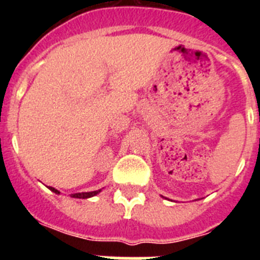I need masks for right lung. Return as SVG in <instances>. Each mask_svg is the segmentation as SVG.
<instances>
[{"mask_svg": "<svg viewBox=\"0 0 260 260\" xmlns=\"http://www.w3.org/2000/svg\"><path fill=\"white\" fill-rule=\"evenodd\" d=\"M49 189L52 190L53 192L59 194L58 190L54 189V187H49ZM100 191H102V189L96 190V191H89V192H77V194H71V197H73V198H78V199H87V198H91V197H95V195H98Z\"/></svg>", "mask_w": 260, "mask_h": 260, "instance_id": "add662e5", "label": "right lung"}]
</instances>
